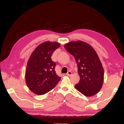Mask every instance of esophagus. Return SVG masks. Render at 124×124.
Returning a JSON list of instances; mask_svg holds the SVG:
<instances>
[{"mask_svg": "<svg viewBox=\"0 0 124 124\" xmlns=\"http://www.w3.org/2000/svg\"><path fill=\"white\" fill-rule=\"evenodd\" d=\"M67 75L68 76H71L72 75V72L70 71H68V72H67Z\"/></svg>", "mask_w": 124, "mask_h": 124, "instance_id": "esophagus-1", "label": "esophagus"}]
</instances>
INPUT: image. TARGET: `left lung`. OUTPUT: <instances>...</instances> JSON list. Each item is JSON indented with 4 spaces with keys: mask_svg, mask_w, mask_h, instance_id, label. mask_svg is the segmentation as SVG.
I'll return each mask as SVG.
<instances>
[{
    "mask_svg": "<svg viewBox=\"0 0 124 124\" xmlns=\"http://www.w3.org/2000/svg\"><path fill=\"white\" fill-rule=\"evenodd\" d=\"M67 51L73 55L80 77L75 88L86 96H92L101 89L104 81V69L97 53L85 42L72 41L64 45Z\"/></svg>",
    "mask_w": 124,
    "mask_h": 124,
    "instance_id": "8db88e82",
    "label": "left lung"
}]
</instances>
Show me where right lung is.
<instances>
[{"instance_id": "add662e5", "label": "right lung", "mask_w": 124, "mask_h": 124, "mask_svg": "<svg viewBox=\"0 0 124 124\" xmlns=\"http://www.w3.org/2000/svg\"><path fill=\"white\" fill-rule=\"evenodd\" d=\"M60 44L45 41L31 53L25 70V82L28 88L37 95H44L55 87L61 80L55 71L56 63L51 56Z\"/></svg>"}]
</instances>
